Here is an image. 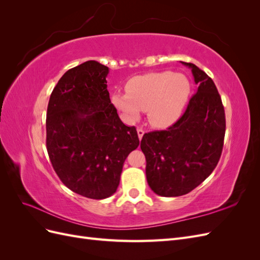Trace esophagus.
Instances as JSON below:
<instances>
[{
    "label": "esophagus",
    "mask_w": 260,
    "mask_h": 260,
    "mask_svg": "<svg viewBox=\"0 0 260 260\" xmlns=\"http://www.w3.org/2000/svg\"><path fill=\"white\" fill-rule=\"evenodd\" d=\"M144 133H145V131H144L142 128H139V129H138V136H139V139H140V140H142V138H143V136H144Z\"/></svg>",
    "instance_id": "obj_1"
}]
</instances>
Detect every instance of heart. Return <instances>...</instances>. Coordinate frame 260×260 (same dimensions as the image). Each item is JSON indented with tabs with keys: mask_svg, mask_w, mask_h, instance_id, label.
<instances>
[{
	"mask_svg": "<svg viewBox=\"0 0 260 260\" xmlns=\"http://www.w3.org/2000/svg\"><path fill=\"white\" fill-rule=\"evenodd\" d=\"M128 92H115L112 102L128 118L137 120L141 112L156 127H167L182 113L190 96L191 84L182 74L171 72L138 76L127 84Z\"/></svg>",
	"mask_w": 260,
	"mask_h": 260,
	"instance_id": "b5f03b06",
	"label": "heart"
}]
</instances>
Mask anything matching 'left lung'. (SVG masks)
Segmentation results:
<instances>
[{
  "instance_id": "obj_1",
  "label": "left lung",
  "mask_w": 260,
  "mask_h": 260,
  "mask_svg": "<svg viewBox=\"0 0 260 260\" xmlns=\"http://www.w3.org/2000/svg\"><path fill=\"white\" fill-rule=\"evenodd\" d=\"M181 62L191 68L198 92L176 123L145 133L141 141L147 183L166 198L187 194L214 171L225 133L224 108L214 81L192 62Z\"/></svg>"
}]
</instances>
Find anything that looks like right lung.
I'll list each match as a JSON object with an SVG mask.
<instances>
[{"mask_svg": "<svg viewBox=\"0 0 260 260\" xmlns=\"http://www.w3.org/2000/svg\"><path fill=\"white\" fill-rule=\"evenodd\" d=\"M108 67L88 60L62 75L50 96L46 148L69 190L93 200L113 195L123 162L136 149V127L117 114L107 91Z\"/></svg>", "mask_w": 260, "mask_h": 260, "instance_id": "obj_1", "label": "right lung"}]
</instances>
